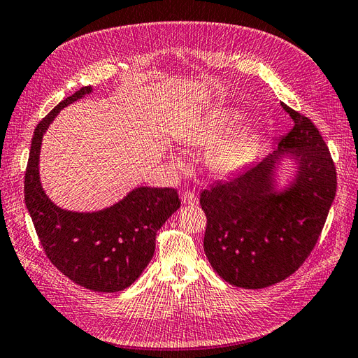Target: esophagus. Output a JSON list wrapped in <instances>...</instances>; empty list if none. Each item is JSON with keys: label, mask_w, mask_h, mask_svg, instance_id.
<instances>
[{"label": "esophagus", "mask_w": 358, "mask_h": 358, "mask_svg": "<svg viewBox=\"0 0 358 358\" xmlns=\"http://www.w3.org/2000/svg\"><path fill=\"white\" fill-rule=\"evenodd\" d=\"M180 199H182V203L183 204H191V206H194V204H197V196L194 192H191V191H185L180 196Z\"/></svg>", "instance_id": "1"}]
</instances>
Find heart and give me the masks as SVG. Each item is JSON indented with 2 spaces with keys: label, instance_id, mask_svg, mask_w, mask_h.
Returning a JSON list of instances; mask_svg holds the SVG:
<instances>
[{
  "label": "heart",
  "instance_id": "obj_1",
  "mask_svg": "<svg viewBox=\"0 0 358 358\" xmlns=\"http://www.w3.org/2000/svg\"><path fill=\"white\" fill-rule=\"evenodd\" d=\"M242 119L243 113L239 107L231 104L213 106L182 133L180 140L194 146L215 143L206 157L209 169L216 175H231L246 167L257 152V138L251 131L226 135L231 133Z\"/></svg>",
  "mask_w": 358,
  "mask_h": 358
}]
</instances>
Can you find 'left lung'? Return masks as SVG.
Instances as JSON below:
<instances>
[{"instance_id": "left-lung-1", "label": "left lung", "mask_w": 358, "mask_h": 358, "mask_svg": "<svg viewBox=\"0 0 358 358\" xmlns=\"http://www.w3.org/2000/svg\"><path fill=\"white\" fill-rule=\"evenodd\" d=\"M294 121L278 149L241 175L200 194L208 218L204 254L225 282L259 289L303 264L326 224L336 194L329 148L309 117L280 103ZM295 161V178L277 188L280 161Z\"/></svg>"}]
</instances>
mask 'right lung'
I'll return each mask as SVG.
<instances>
[{
	"label": "right lung",
	"instance_id": "add662e5",
	"mask_svg": "<svg viewBox=\"0 0 358 358\" xmlns=\"http://www.w3.org/2000/svg\"><path fill=\"white\" fill-rule=\"evenodd\" d=\"M92 92L83 86L62 100L34 129L25 173V204L50 263L73 282L116 292L142 275L155 252L157 231L180 208L175 188L138 187L110 208L96 212L61 209L40 182L41 140L53 119Z\"/></svg>",
	"mask_w": 358,
	"mask_h": 358
}]
</instances>
